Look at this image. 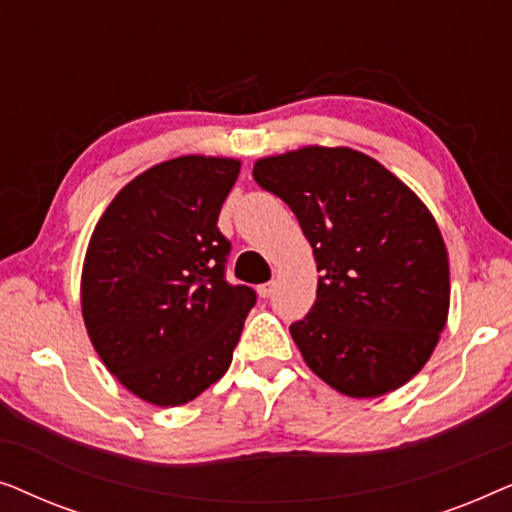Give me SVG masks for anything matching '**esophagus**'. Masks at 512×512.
<instances>
[{
	"instance_id": "obj_1",
	"label": "esophagus",
	"mask_w": 512,
	"mask_h": 512,
	"mask_svg": "<svg viewBox=\"0 0 512 512\" xmlns=\"http://www.w3.org/2000/svg\"><path fill=\"white\" fill-rule=\"evenodd\" d=\"M256 291H258V296H261V298H270L272 291H275V282H265V284L258 286Z\"/></svg>"
}]
</instances>
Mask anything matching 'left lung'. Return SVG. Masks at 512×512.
Returning a JSON list of instances; mask_svg holds the SVG:
<instances>
[{"label": "left lung", "mask_w": 512, "mask_h": 512, "mask_svg": "<svg viewBox=\"0 0 512 512\" xmlns=\"http://www.w3.org/2000/svg\"><path fill=\"white\" fill-rule=\"evenodd\" d=\"M254 179L291 207L321 272L312 310L289 328L312 373L352 398L403 387L450 310V261L424 202L347 146L261 158Z\"/></svg>", "instance_id": "obj_1"}]
</instances>
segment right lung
I'll return each mask as SVG.
<instances>
[{
  "instance_id": "obj_1",
  "label": "right lung",
  "mask_w": 512,
  "mask_h": 512,
  "mask_svg": "<svg viewBox=\"0 0 512 512\" xmlns=\"http://www.w3.org/2000/svg\"><path fill=\"white\" fill-rule=\"evenodd\" d=\"M240 160L181 156L123 186L97 221L81 275L90 342L146 403L184 405L221 380L256 303L226 282L219 212Z\"/></svg>"
}]
</instances>
